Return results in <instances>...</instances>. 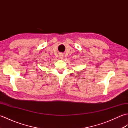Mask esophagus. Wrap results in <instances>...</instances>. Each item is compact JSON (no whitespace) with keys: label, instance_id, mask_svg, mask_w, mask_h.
Masks as SVG:
<instances>
[{"label":"esophagus","instance_id":"obj_1","mask_svg":"<svg viewBox=\"0 0 128 128\" xmlns=\"http://www.w3.org/2000/svg\"><path fill=\"white\" fill-rule=\"evenodd\" d=\"M59 59H62V58H64V56H63V54H59Z\"/></svg>","mask_w":128,"mask_h":128}]
</instances>
